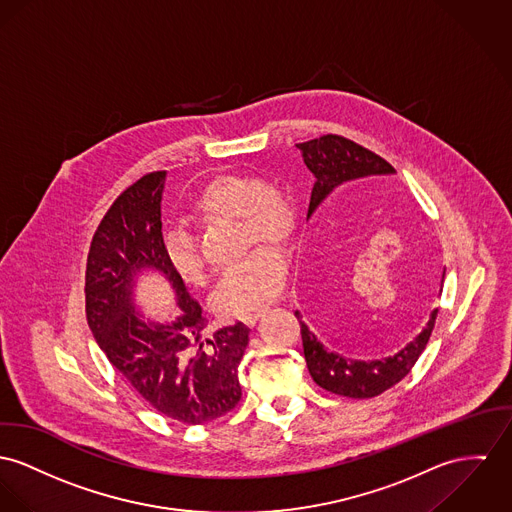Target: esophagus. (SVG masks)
<instances>
[{"mask_svg":"<svg viewBox=\"0 0 512 512\" xmlns=\"http://www.w3.org/2000/svg\"><path fill=\"white\" fill-rule=\"evenodd\" d=\"M259 317H261V312H257V314L245 315V317H241V321H243L245 325H255Z\"/></svg>","mask_w":512,"mask_h":512,"instance_id":"esophagus-1","label":"esophagus"}]
</instances>
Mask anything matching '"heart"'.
Instances as JSON below:
<instances>
[{"label": "heart", "instance_id": "1", "mask_svg": "<svg viewBox=\"0 0 512 512\" xmlns=\"http://www.w3.org/2000/svg\"><path fill=\"white\" fill-rule=\"evenodd\" d=\"M189 216L197 224L237 220L243 249H251L220 278L214 308L224 317H245L265 310L282 288L284 263L273 247H282L296 228L294 204L278 185L257 175H220L208 181L191 202ZM169 265L187 284L206 275L195 237L187 232L165 236Z\"/></svg>", "mask_w": 512, "mask_h": 512}]
</instances>
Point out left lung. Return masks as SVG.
Returning a JSON list of instances; mask_svg holds the SVG:
<instances>
[{
    "instance_id": "1",
    "label": "left lung",
    "mask_w": 512,
    "mask_h": 512,
    "mask_svg": "<svg viewBox=\"0 0 512 512\" xmlns=\"http://www.w3.org/2000/svg\"><path fill=\"white\" fill-rule=\"evenodd\" d=\"M298 148L302 150L308 169L315 175L308 218L314 214L321 200L337 185L368 175H384L395 171L386 159L339 134H323L319 138L298 144ZM323 281L325 280L312 282V290L314 294L317 292V296H325L327 290L331 288L327 282L323 285ZM436 314L438 310H434L421 335L415 341H411L403 351H399L392 358L372 362L347 360L339 354L325 351L323 345L315 339L314 333L300 319L298 312L296 317L300 321L304 356L315 384L331 394L353 399H368L394 388L397 382H401L411 372V368L415 366V362L419 360L431 339Z\"/></svg>"
}]
</instances>
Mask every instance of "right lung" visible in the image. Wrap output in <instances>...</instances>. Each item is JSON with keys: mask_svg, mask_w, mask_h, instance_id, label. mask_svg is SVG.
I'll return each instance as SVG.
<instances>
[{"mask_svg": "<svg viewBox=\"0 0 512 512\" xmlns=\"http://www.w3.org/2000/svg\"><path fill=\"white\" fill-rule=\"evenodd\" d=\"M163 177H140L99 222L87 253L85 314L97 345L136 394L173 421L202 425L241 399L237 368L249 329L236 321L206 337L208 319L165 255ZM144 266L161 270L178 292L184 315L171 326L144 324L133 312L131 278Z\"/></svg>", "mask_w": 512, "mask_h": 512, "instance_id": "add662e5", "label": "right lung"}]
</instances>
